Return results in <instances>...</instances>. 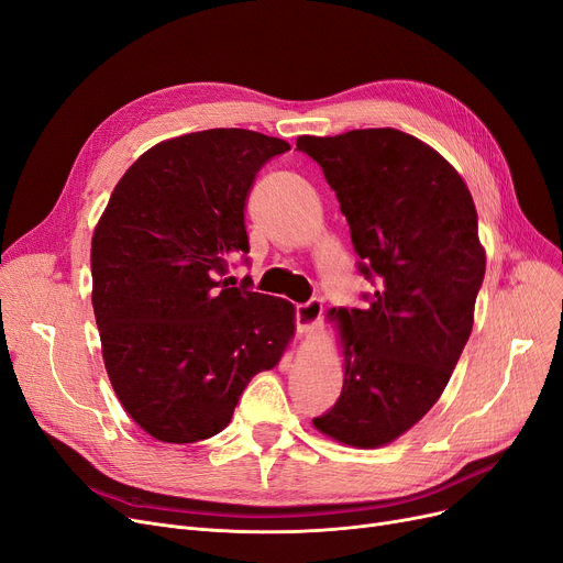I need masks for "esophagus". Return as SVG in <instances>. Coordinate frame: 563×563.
<instances>
[{"label": "esophagus", "mask_w": 563, "mask_h": 563, "mask_svg": "<svg viewBox=\"0 0 563 563\" xmlns=\"http://www.w3.org/2000/svg\"><path fill=\"white\" fill-rule=\"evenodd\" d=\"M322 320V301L310 299L308 303L297 306V329L301 335H310Z\"/></svg>", "instance_id": "obj_1"}]
</instances>
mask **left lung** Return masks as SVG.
<instances>
[{
	"label": "left lung",
	"mask_w": 563,
	"mask_h": 563,
	"mask_svg": "<svg viewBox=\"0 0 563 563\" xmlns=\"http://www.w3.org/2000/svg\"><path fill=\"white\" fill-rule=\"evenodd\" d=\"M297 150L335 190L361 274L377 276L368 306L329 310L345 379L312 426L379 449L426 417L467 345L485 276L476 207L442 154L396 129L301 135Z\"/></svg>",
	"instance_id": "8db88e82"
}]
</instances>
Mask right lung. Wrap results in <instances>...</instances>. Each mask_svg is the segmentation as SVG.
<instances>
[{
  "instance_id": "1",
  "label": "right lung",
  "mask_w": 563,
  "mask_h": 563,
  "mask_svg": "<svg viewBox=\"0 0 563 563\" xmlns=\"http://www.w3.org/2000/svg\"><path fill=\"white\" fill-rule=\"evenodd\" d=\"M289 144L246 129L163 140L114 186L91 236V303L106 371L129 417L158 442L221 432L249 382L272 371L295 306L230 287L249 253L257 169Z\"/></svg>"
}]
</instances>
